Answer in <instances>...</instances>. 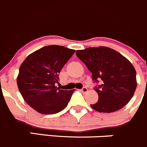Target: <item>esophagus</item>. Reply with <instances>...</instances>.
I'll use <instances>...</instances> for the list:
<instances>
[{
	"instance_id": "obj_1",
	"label": "esophagus",
	"mask_w": 147,
	"mask_h": 147,
	"mask_svg": "<svg viewBox=\"0 0 147 147\" xmlns=\"http://www.w3.org/2000/svg\"><path fill=\"white\" fill-rule=\"evenodd\" d=\"M81 91L83 93H86L87 91H88V88H87L86 87H84L83 88H81Z\"/></svg>"
}]
</instances>
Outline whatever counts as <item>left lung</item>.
<instances>
[{
    "mask_svg": "<svg viewBox=\"0 0 147 147\" xmlns=\"http://www.w3.org/2000/svg\"><path fill=\"white\" fill-rule=\"evenodd\" d=\"M92 73V79L101 84L96 87L98 100L91 107L98 112L118 111L129 103L136 91V70L126 58L105 46L89 47L76 52Z\"/></svg>",
    "mask_w": 147,
    "mask_h": 147,
    "instance_id": "obj_1",
    "label": "left lung"
}]
</instances>
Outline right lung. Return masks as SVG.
Returning <instances> with one entry per match:
<instances>
[{
    "instance_id": "add662e5",
    "label": "right lung",
    "mask_w": 147,
    "mask_h": 147,
    "mask_svg": "<svg viewBox=\"0 0 147 147\" xmlns=\"http://www.w3.org/2000/svg\"><path fill=\"white\" fill-rule=\"evenodd\" d=\"M75 53L74 49L51 45L26 57L17 77L18 89L24 101L42 114H53L64 109L75 90L56 86L59 74Z\"/></svg>"
}]
</instances>
